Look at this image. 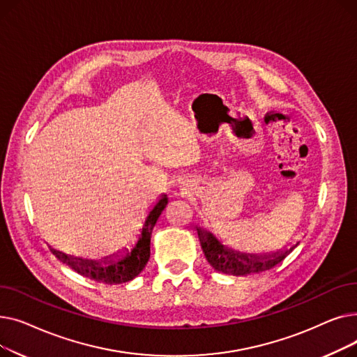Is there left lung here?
<instances>
[{
    "label": "left lung",
    "instance_id": "obj_1",
    "mask_svg": "<svg viewBox=\"0 0 357 357\" xmlns=\"http://www.w3.org/2000/svg\"><path fill=\"white\" fill-rule=\"evenodd\" d=\"M198 237L202 252L207 257L208 264L218 272L227 273L233 276H248L252 273H259L269 271L278 264H280L298 245H292L289 249L278 250L266 255H255V253H240L230 248H226L222 243L208 230L197 226Z\"/></svg>",
    "mask_w": 357,
    "mask_h": 357
}]
</instances>
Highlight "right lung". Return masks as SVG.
I'll return each instance as SVG.
<instances>
[{
	"mask_svg": "<svg viewBox=\"0 0 357 357\" xmlns=\"http://www.w3.org/2000/svg\"><path fill=\"white\" fill-rule=\"evenodd\" d=\"M167 204V197L163 194L156 204L149 211L143 227L140 229V234L137 241L131 249H124L123 252H117L109 255L101 260H88L82 257H73L59 250L50 248L53 255L58 257L65 265H68L75 272L89 278L97 282L117 285L124 284L128 280H133L146 266L150 257V237H152V230L155 224L165 210Z\"/></svg>",
	"mask_w": 357,
	"mask_h": 357,
	"instance_id": "right-lung-1",
	"label": "right lung"
}]
</instances>
